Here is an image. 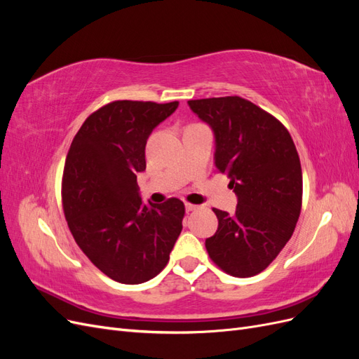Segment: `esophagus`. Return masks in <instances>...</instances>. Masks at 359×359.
Instances as JSON below:
<instances>
[{
	"mask_svg": "<svg viewBox=\"0 0 359 359\" xmlns=\"http://www.w3.org/2000/svg\"><path fill=\"white\" fill-rule=\"evenodd\" d=\"M199 208V205H194V203H186V211L187 212H190V211H194V210H198Z\"/></svg>",
	"mask_w": 359,
	"mask_h": 359,
	"instance_id": "34e87169",
	"label": "esophagus"
}]
</instances>
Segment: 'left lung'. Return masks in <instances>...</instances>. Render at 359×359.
<instances>
[{"label":"left lung","instance_id":"obj_1","mask_svg":"<svg viewBox=\"0 0 359 359\" xmlns=\"http://www.w3.org/2000/svg\"><path fill=\"white\" fill-rule=\"evenodd\" d=\"M215 137V168L231 178L235 214L214 208L219 227L206 238L212 262L233 277L264 271L295 231L302 203L298 151L276 116L243 97L189 100Z\"/></svg>","mask_w":359,"mask_h":359}]
</instances>
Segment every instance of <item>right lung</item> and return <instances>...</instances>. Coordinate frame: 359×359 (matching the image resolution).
Instances as JSON below:
<instances>
[{"instance_id": "1", "label": "right lung", "mask_w": 359, "mask_h": 359, "mask_svg": "<svg viewBox=\"0 0 359 359\" xmlns=\"http://www.w3.org/2000/svg\"><path fill=\"white\" fill-rule=\"evenodd\" d=\"M178 104H104L85 119L70 145L61 190L69 229L91 262L118 283L154 278L182 231L184 203L172 198L145 205L137 186V173L147 168V139Z\"/></svg>"}]
</instances>
